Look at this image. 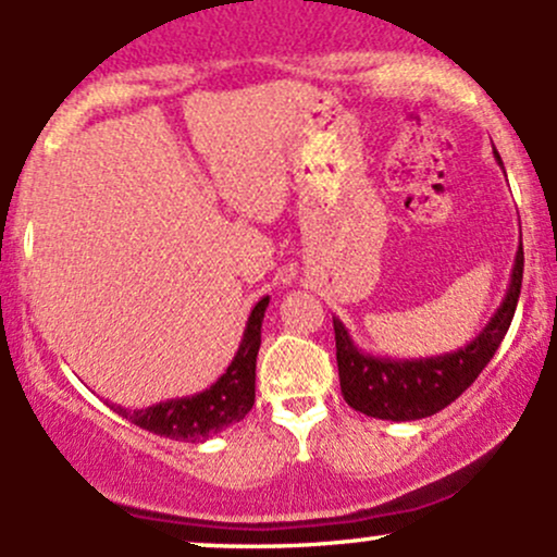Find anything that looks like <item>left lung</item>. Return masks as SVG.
<instances>
[{
    "mask_svg": "<svg viewBox=\"0 0 557 557\" xmlns=\"http://www.w3.org/2000/svg\"><path fill=\"white\" fill-rule=\"evenodd\" d=\"M494 159H502L494 148ZM520 281H523V242L518 244L510 284L488 324L465 348L430 358H382L361 350L350 332L334 315L337 369L343 396L356 411L376 420L411 422L438 414L478 380L492 361L516 315Z\"/></svg>",
    "mask_w": 557,
    "mask_h": 557,
    "instance_id": "8db88e82",
    "label": "left lung"
}]
</instances>
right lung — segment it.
I'll list each match as a JSON object with an SVG mask.
<instances>
[{"label":"right lung","instance_id":"obj_1","mask_svg":"<svg viewBox=\"0 0 557 557\" xmlns=\"http://www.w3.org/2000/svg\"><path fill=\"white\" fill-rule=\"evenodd\" d=\"M268 302H271V297H262L255 305L236 356H233L228 369L218 376V382H212L207 391L194 393V396L159 400L148 409L129 411L116 404H111V409L116 414L127 417L137 428L148 430V433L164 435V438L172 441H190V444H199V441H207L209 435H218L220 430L242 422L255 406V367Z\"/></svg>","mask_w":557,"mask_h":557}]
</instances>
